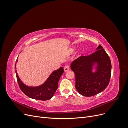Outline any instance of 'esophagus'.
Returning <instances> with one entry per match:
<instances>
[{
    "instance_id": "obj_1",
    "label": "esophagus",
    "mask_w": 128,
    "mask_h": 128,
    "mask_svg": "<svg viewBox=\"0 0 128 128\" xmlns=\"http://www.w3.org/2000/svg\"><path fill=\"white\" fill-rule=\"evenodd\" d=\"M69 70V66H65L64 68V72H67Z\"/></svg>"
}]
</instances>
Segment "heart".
I'll return each mask as SVG.
<instances>
[{
  "label": "heart",
  "instance_id": "obj_1",
  "mask_svg": "<svg viewBox=\"0 0 128 128\" xmlns=\"http://www.w3.org/2000/svg\"><path fill=\"white\" fill-rule=\"evenodd\" d=\"M75 51V49L74 48H71L70 50V53H74V52Z\"/></svg>",
  "mask_w": 128,
  "mask_h": 128
}]
</instances>
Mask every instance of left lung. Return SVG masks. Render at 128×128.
I'll list each match as a JSON object with an SVG mask.
<instances>
[{
  "label": "left lung",
  "mask_w": 128,
  "mask_h": 128,
  "mask_svg": "<svg viewBox=\"0 0 128 128\" xmlns=\"http://www.w3.org/2000/svg\"><path fill=\"white\" fill-rule=\"evenodd\" d=\"M96 66L95 72L92 71ZM75 75V88L86 96H94L104 91L110 83L112 64L110 58L99 45L96 51L86 56H81L70 65Z\"/></svg>",
  "instance_id": "8db88e82"
}]
</instances>
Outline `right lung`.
<instances>
[{"label":"right lung","mask_w":128,"mask_h":128,"mask_svg":"<svg viewBox=\"0 0 128 128\" xmlns=\"http://www.w3.org/2000/svg\"><path fill=\"white\" fill-rule=\"evenodd\" d=\"M17 62L18 59L15 64V69ZM64 72L63 68L60 67L57 70L53 71L45 82L40 86H29L22 82L18 75L16 70H15L18 82L21 91L29 98L43 101L52 98L54 94L58 88V82Z\"/></svg>","instance_id":"obj_1"}]
</instances>
